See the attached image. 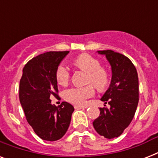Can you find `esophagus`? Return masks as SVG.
I'll return each instance as SVG.
<instances>
[{
    "mask_svg": "<svg viewBox=\"0 0 158 158\" xmlns=\"http://www.w3.org/2000/svg\"><path fill=\"white\" fill-rule=\"evenodd\" d=\"M74 108L75 109H83V108H85L84 106H79V105H75L74 106Z\"/></svg>",
    "mask_w": 158,
    "mask_h": 158,
    "instance_id": "1",
    "label": "esophagus"
}]
</instances>
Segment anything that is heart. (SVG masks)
I'll return each instance as SVG.
<instances>
[{"mask_svg": "<svg viewBox=\"0 0 158 158\" xmlns=\"http://www.w3.org/2000/svg\"><path fill=\"white\" fill-rule=\"evenodd\" d=\"M74 64L88 73V84H92L98 90H104L110 84V74L105 68L101 67L98 60L90 55L82 54L74 60ZM69 78V70L64 64H59L56 70V79L60 85H65ZM92 85L82 88H71L64 92V98L72 103L83 105L88 98L94 96Z\"/></svg>", "mask_w": 158, "mask_h": 158, "instance_id": "1", "label": "heart"}]
</instances>
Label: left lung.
I'll use <instances>...</instances> for the list:
<instances>
[{"label": "left lung", "instance_id": "8db88e82", "mask_svg": "<svg viewBox=\"0 0 158 158\" xmlns=\"http://www.w3.org/2000/svg\"><path fill=\"white\" fill-rule=\"evenodd\" d=\"M98 52L106 56L112 77L109 89L101 98L110 107L100 108V115L93 125L100 135L114 139L124 132L135 116L139 103L138 73L132 61L124 55L111 50Z\"/></svg>", "mask_w": 158, "mask_h": 158}]
</instances>
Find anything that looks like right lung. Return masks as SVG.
Instances as JSON below:
<instances>
[{
    "instance_id": "add662e5",
    "label": "right lung",
    "mask_w": 158,
    "mask_h": 158,
    "mask_svg": "<svg viewBox=\"0 0 158 158\" xmlns=\"http://www.w3.org/2000/svg\"><path fill=\"white\" fill-rule=\"evenodd\" d=\"M68 53L48 52L33 57L23 67L19 82V102L26 120L36 135L47 141L64 136L74 110L66 102L56 106L50 99L58 97L56 70Z\"/></svg>"
}]
</instances>
